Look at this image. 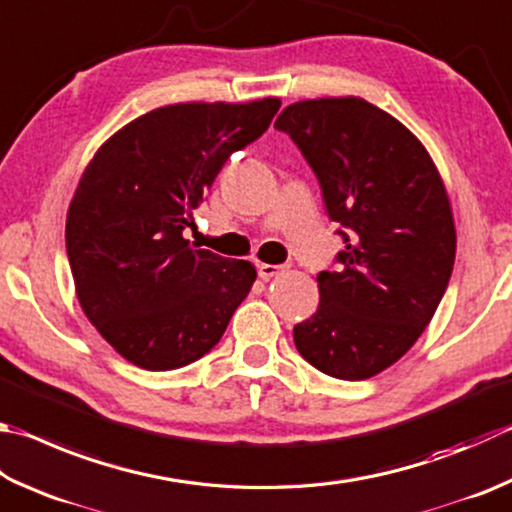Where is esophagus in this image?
<instances>
[{
    "label": "esophagus",
    "instance_id": "34e87169",
    "mask_svg": "<svg viewBox=\"0 0 512 512\" xmlns=\"http://www.w3.org/2000/svg\"><path fill=\"white\" fill-rule=\"evenodd\" d=\"M286 268L288 266H284V264H259L257 273H259V277H262V280H271V277L282 275Z\"/></svg>",
    "mask_w": 512,
    "mask_h": 512
}]
</instances>
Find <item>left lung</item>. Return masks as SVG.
Segmentation results:
<instances>
[{"label":"left lung","mask_w":512,"mask_h":512,"mask_svg":"<svg viewBox=\"0 0 512 512\" xmlns=\"http://www.w3.org/2000/svg\"><path fill=\"white\" fill-rule=\"evenodd\" d=\"M275 129L311 165L345 239L318 275L320 306L295 324L300 356L322 374L365 380L405 356L448 288L457 232L448 192L421 141L371 102L288 105Z\"/></svg>","instance_id":"obj_1"}]
</instances>
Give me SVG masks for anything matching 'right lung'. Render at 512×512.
I'll return each instance as SVG.
<instances>
[{
    "instance_id": "1",
    "label": "right lung",
    "mask_w": 512,
    "mask_h": 512,
    "mask_svg": "<svg viewBox=\"0 0 512 512\" xmlns=\"http://www.w3.org/2000/svg\"><path fill=\"white\" fill-rule=\"evenodd\" d=\"M280 98L181 102L132 120L87 165L67 215L82 311L132 365L167 371L217 345L257 271L183 237L232 152L257 141Z\"/></svg>"
}]
</instances>
